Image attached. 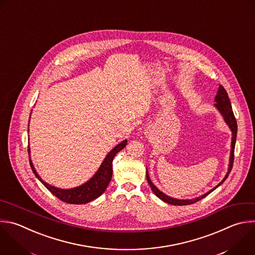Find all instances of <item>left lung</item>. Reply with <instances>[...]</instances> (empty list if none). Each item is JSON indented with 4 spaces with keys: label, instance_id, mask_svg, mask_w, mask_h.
Returning a JSON list of instances; mask_svg holds the SVG:
<instances>
[{
    "label": "left lung",
    "instance_id": "obj_1",
    "mask_svg": "<svg viewBox=\"0 0 255 255\" xmlns=\"http://www.w3.org/2000/svg\"><path fill=\"white\" fill-rule=\"evenodd\" d=\"M215 104H214V107L218 110V112L221 114V116L223 117V120L224 122L227 124V126L229 127L230 131H231V134H232V137H231V149H230V157H229V164H228V170H227V173L225 175V177L222 179V181L217 184L214 188H212L211 190H209L208 192L198 196V197H195V198H192V199H177V198H173V197H170L168 196L167 194L163 193L162 191H160L154 184L153 182L151 181L150 177H149V173H148V170L146 168V178H147V181L152 189V191L154 192V194L160 198L162 201L166 202V203H169V204H172V205H189V204H192V203H195L199 200H201L202 198L206 197L208 194H210L213 190H215L218 186H220L225 180L226 178L228 177L231 169H232V165H233V160H234V147H235V142H236V135H237V123H236V119L234 117V114H233V111H232V107H231V103H230V100L228 98V95H227V92L225 91V89L221 86V85H219L218 87V90H217V94L215 96Z\"/></svg>",
    "mask_w": 255,
    "mask_h": 255
}]
</instances>
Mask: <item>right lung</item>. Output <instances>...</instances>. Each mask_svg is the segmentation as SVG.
Returning a JSON list of instances; mask_svg holds the SVG:
<instances>
[{
	"label": "right lung",
	"mask_w": 255,
	"mask_h": 255,
	"mask_svg": "<svg viewBox=\"0 0 255 255\" xmlns=\"http://www.w3.org/2000/svg\"><path fill=\"white\" fill-rule=\"evenodd\" d=\"M31 117V114H30ZM30 122V121H29ZM29 131V130H28ZM127 144V139L123 140L119 144H117L104 158L103 162L101 163L100 167L98 168V170L96 173L87 181L83 183L82 185H79L74 188L70 189H63V188H58L55 186H52L51 184L45 182L40 175L37 173L36 169L34 167V164L31 160V150L30 146H28V153H29V159H30V165L32 170L35 174V176L42 182V184L56 197H58L60 200L70 203V204H86L99 196H101L108 184L111 181L112 178V173H113V169H112V162L115 157V155L121 151Z\"/></svg>",
	"instance_id": "right-lung-1"
}]
</instances>
